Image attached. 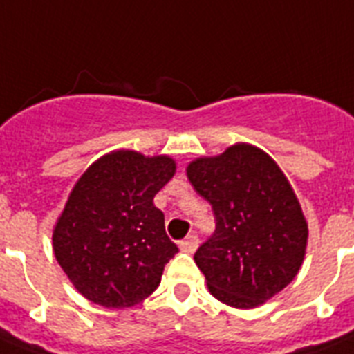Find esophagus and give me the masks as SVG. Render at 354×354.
<instances>
[{"instance_id":"34e87169","label":"esophagus","mask_w":354,"mask_h":354,"mask_svg":"<svg viewBox=\"0 0 354 354\" xmlns=\"http://www.w3.org/2000/svg\"><path fill=\"white\" fill-rule=\"evenodd\" d=\"M197 246H198V236L197 235H188L179 244L180 251H184V253H194V251L197 250Z\"/></svg>"}]
</instances>
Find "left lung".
<instances>
[{"label":"left lung","instance_id":"obj_1","mask_svg":"<svg viewBox=\"0 0 354 354\" xmlns=\"http://www.w3.org/2000/svg\"><path fill=\"white\" fill-rule=\"evenodd\" d=\"M195 192L212 204L215 232L195 251L209 293L233 308L261 306L297 277L308 224L286 175L251 145L188 166Z\"/></svg>","mask_w":354,"mask_h":354}]
</instances>
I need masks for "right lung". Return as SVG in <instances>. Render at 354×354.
I'll return each instance as SVG.
<instances>
[{
    "instance_id": "obj_1",
    "label": "right lung",
    "mask_w": 354,
    "mask_h": 354,
    "mask_svg": "<svg viewBox=\"0 0 354 354\" xmlns=\"http://www.w3.org/2000/svg\"><path fill=\"white\" fill-rule=\"evenodd\" d=\"M166 156L119 150L75 183L54 227V255L79 293L104 308H130L157 289L179 251L153 197L174 177Z\"/></svg>"
}]
</instances>
